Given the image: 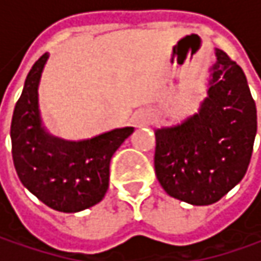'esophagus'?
<instances>
[{
    "mask_svg": "<svg viewBox=\"0 0 261 261\" xmlns=\"http://www.w3.org/2000/svg\"><path fill=\"white\" fill-rule=\"evenodd\" d=\"M134 122H136V125L137 127H146V125H148L150 124V121H151V118H153V115H151V113L148 111V110H139L137 113L134 114Z\"/></svg>",
    "mask_w": 261,
    "mask_h": 261,
    "instance_id": "34e87169",
    "label": "esophagus"
}]
</instances>
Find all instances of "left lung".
<instances>
[{
	"instance_id": "1",
	"label": "left lung",
	"mask_w": 261,
	"mask_h": 261,
	"mask_svg": "<svg viewBox=\"0 0 261 261\" xmlns=\"http://www.w3.org/2000/svg\"><path fill=\"white\" fill-rule=\"evenodd\" d=\"M206 96L184 121L156 128L154 170L167 195L191 205L220 201L247 172L257 111L243 69L220 49Z\"/></svg>"
}]
</instances>
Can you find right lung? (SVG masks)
Wrapping results in <instances>:
<instances>
[{
    "instance_id": "obj_1",
    "label": "right lung",
    "mask_w": 261,
    "mask_h": 261,
    "mask_svg": "<svg viewBox=\"0 0 261 261\" xmlns=\"http://www.w3.org/2000/svg\"><path fill=\"white\" fill-rule=\"evenodd\" d=\"M49 53L30 69L11 121L15 172L24 188L49 208L79 212L102 201L110 184V162L134 127L114 128L85 140L53 136L39 108V85Z\"/></svg>"
}]
</instances>
